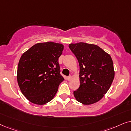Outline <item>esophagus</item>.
<instances>
[{"mask_svg":"<svg viewBox=\"0 0 131 131\" xmlns=\"http://www.w3.org/2000/svg\"><path fill=\"white\" fill-rule=\"evenodd\" d=\"M67 78H68V80H69V81H70V80H71V78H72V77H71V75H69V76Z\"/></svg>","mask_w":131,"mask_h":131,"instance_id":"obj_1","label":"esophagus"}]
</instances>
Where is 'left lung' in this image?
Returning a JSON list of instances; mask_svg holds the SVG:
<instances>
[{"label":"left lung","instance_id":"1","mask_svg":"<svg viewBox=\"0 0 131 131\" xmlns=\"http://www.w3.org/2000/svg\"><path fill=\"white\" fill-rule=\"evenodd\" d=\"M69 48L80 65V87L74 91L77 100L84 105L103 97L114 77L112 59L97 45L84 42L71 43Z\"/></svg>","mask_w":131,"mask_h":131}]
</instances>
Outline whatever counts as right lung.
I'll return each instance as SVG.
<instances>
[{
	"instance_id": "obj_1",
	"label": "right lung",
	"mask_w": 131,
	"mask_h": 131,
	"mask_svg": "<svg viewBox=\"0 0 131 131\" xmlns=\"http://www.w3.org/2000/svg\"><path fill=\"white\" fill-rule=\"evenodd\" d=\"M63 45L53 42L38 43L23 54L17 68V81L29 101L43 105L51 101L64 78L58 60Z\"/></svg>"
}]
</instances>
